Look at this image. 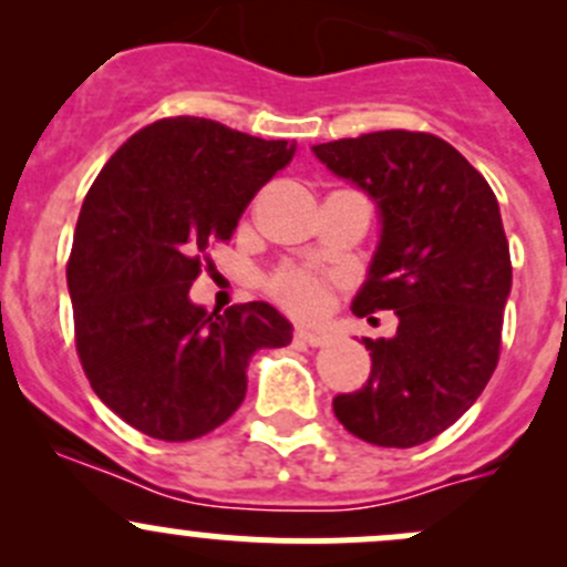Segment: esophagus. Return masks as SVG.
<instances>
[{
  "label": "esophagus",
  "mask_w": 567,
  "mask_h": 567,
  "mask_svg": "<svg viewBox=\"0 0 567 567\" xmlns=\"http://www.w3.org/2000/svg\"><path fill=\"white\" fill-rule=\"evenodd\" d=\"M296 340L307 342V346H323L326 334H323V331H318V329H307V326H299V329H296Z\"/></svg>",
  "instance_id": "1"
}]
</instances>
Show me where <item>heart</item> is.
Instances as JSON below:
<instances>
[{
  "mask_svg": "<svg viewBox=\"0 0 567 567\" xmlns=\"http://www.w3.org/2000/svg\"><path fill=\"white\" fill-rule=\"evenodd\" d=\"M274 293L296 316L320 318L329 310V288H326V282L318 274L301 271V268H290V271L279 274L277 282H274Z\"/></svg>",
  "mask_w": 567,
  "mask_h": 567,
  "instance_id": "1",
  "label": "heart"
}]
</instances>
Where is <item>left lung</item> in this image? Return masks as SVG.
I'll return each mask as SVG.
<instances>
[{
    "instance_id": "8db88e82",
    "label": "left lung",
    "mask_w": 567,
    "mask_h": 567,
    "mask_svg": "<svg viewBox=\"0 0 567 567\" xmlns=\"http://www.w3.org/2000/svg\"><path fill=\"white\" fill-rule=\"evenodd\" d=\"M312 153L379 210V244L353 316H398L392 337L362 340L370 379L331 405L364 442L416 447L472 409L499 362L513 285L499 203L485 177L433 134L375 131Z\"/></svg>"
}]
</instances>
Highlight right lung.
Wrapping results in <instances>:
<instances>
[{"label": "right lung", "mask_w": 567, "mask_h": 567, "mask_svg": "<svg viewBox=\"0 0 567 567\" xmlns=\"http://www.w3.org/2000/svg\"><path fill=\"white\" fill-rule=\"evenodd\" d=\"M296 142L205 117L136 131L106 162L76 221L68 293L76 351L95 394L136 431L188 442L244 403L260 348L293 340L266 301L208 312L188 288L210 244L227 241Z\"/></svg>", "instance_id": "1"}]
</instances>
